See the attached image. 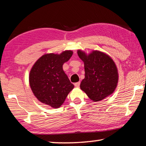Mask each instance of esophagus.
<instances>
[{
  "label": "esophagus",
  "instance_id": "1",
  "mask_svg": "<svg viewBox=\"0 0 146 146\" xmlns=\"http://www.w3.org/2000/svg\"><path fill=\"white\" fill-rule=\"evenodd\" d=\"M80 82H76V83H75V87H76V88H78L79 86H80Z\"/></svg>",
  "mask_w": 146,
  "mask_h": 146
}]
</instances>
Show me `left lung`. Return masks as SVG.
Instances as JSON below:
<instances>
[{"label":"left lung","mask_w":146,"mask_h":146,"mask_svg":"<svg viewBox=\"0 0 146 146\" xmlns=\"http://www.w3.org/2000/svg\"><path fill=\"white\" fill-rule=\"evenodd\" d=\"M77 54L84 64L85 78L80 83L81 90L93 102L111 95L117 86L118 73L111 56L98 50L86 54L78 49Z\"/></svg>","instance_id":"8db88e82"}]
</instances>
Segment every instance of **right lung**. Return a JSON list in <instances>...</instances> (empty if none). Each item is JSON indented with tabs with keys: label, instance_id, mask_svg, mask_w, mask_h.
<instances>
[{
	"label": "right lung",
	"instance_id": "1",
	"mask_svg": "<svg viewBox=\"0 0 146 146\" xmlns=\"http://www.w3.org/2000/svg\"><path fill=\"white\" fill-rule=\"evenodd\" d=\"M73 53L71 50H66L60 54H44L33 64L29 72V86L42 103L58 108L74 88L62 68Z\"/></svg>",
	"mask_w": 146,
	"mask_h": 146
}]
</instances>
